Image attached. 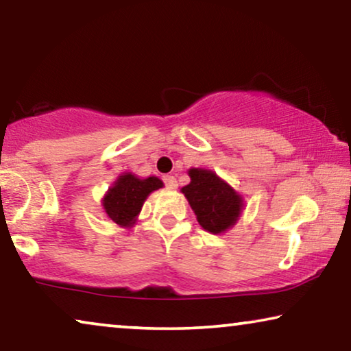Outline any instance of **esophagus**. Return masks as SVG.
<instances>
[{
    "mask_svg": "<svg viewBox=\"0 0 351 351\" xmlns=\"http://www.w3.org/2000/svg\"><path fill=\"white\" fill-rule=\"evenodd\" d=\"M163 182L167 188H177V180L174 176H163Z\"/></svg>",
    "mask_w": 351,
    "mask_h": 351,
    "instance_id": "esophagus-1",
    "label": "esophagus"
}]
</instances>
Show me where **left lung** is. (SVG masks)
<instances>
[{
	"label": "left lung",
	"mask_w": 351,
	"mask_h": 351,
	"mask_svg": "<svg viewBox=\"0 0 351 351\" xmlns=\"http://www.w3.org/2000/svg\"><path fill=\"white\" fill-rule=\"evenodd\" d=\"M191 182L182 188L199 225L212 234H221L236 225L243 209L242 196L215 172L201 167L188 171Z\"/></svg>",
	"instance_id": "8db88e82"
}]
</instances>
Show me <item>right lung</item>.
<instances>
[{"mask_svg": "<svg viewBox=\"0 0 351 351\" xmlns=\"http://www.w3.org/2000/svg\"><path fill=\"white\" fill-rule=\"evenodd\" d=\"M160 188H163V182L158 177L139 179L131 172H123L103 197L104 212L117 225L131 228L138 220L147 196Z\"/></svg>", "mask_w": 351, "mask_h": 351, "instance_id": "obj_1", "label": "right lung"}]
</instances>
